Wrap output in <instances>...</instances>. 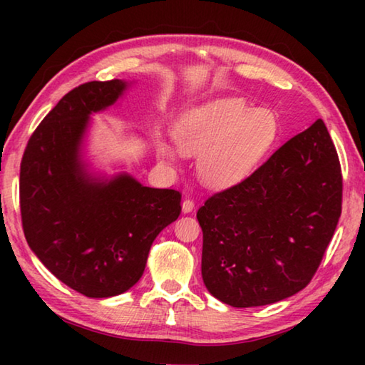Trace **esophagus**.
Instances as JSON below:
<instances>
[{"label":"esophagus","instance_id":"34e87169","mask_svg":"<svg viewBox=\"0 0 365 365\" xmlns=\"http://www.w3.org/2000/svg\"><path fill=\"white\" fill-rule=\"evenodd\" d=\"M193 207H195V202H193V200H190V197H187V200L182 202V211L185 214H188V212L193 211Z\"/></svg>","mask_w":365,"mask_h":365}]
</instances>
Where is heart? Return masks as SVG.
<instances>
[{"instance_id":"obj_1","label":"heart","mask_w":365,"mask_h":365,"mask_svg":"<svg viewBox=\"0 0 365 365\" xmlns=\"http://www.w3.org/2000/svg\"><path fill=\"white\" fill-rule=\"evenodd\" d=\"M274 113L252 109L238 100H224L196 109L177 122L178 151L197 158V174L209 187L227 188L250 177L279 140ZM158 156L174 159V151L158 140Z\"/></svg>"}]
</instances>
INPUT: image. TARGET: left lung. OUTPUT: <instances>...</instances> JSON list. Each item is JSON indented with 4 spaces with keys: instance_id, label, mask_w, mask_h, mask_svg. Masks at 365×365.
<instances>
[{
    "instance_id": "1",
    "label": "left lung",
    "mask_w": 365,
    "mask_h": 365,
    "mask_svg": "<svg viewBox=\"0 0 365 365\" xmlns=\"http://www.w3.org/2000/svg\"><path fill=\"white\" fill-rule=\"evenodd\" d=\"M341 196L338 154L319 119L200 207L209 293L228 306L255 307L301 292L335 233Z\"/></svg>"
}]
</instances>
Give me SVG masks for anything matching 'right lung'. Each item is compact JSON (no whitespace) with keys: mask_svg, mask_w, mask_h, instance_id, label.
<instances>
[{"mask_svg":"<svg viewBox=\"0 0 365 365\" xmlns=\"http://www.w3.org/2000/svg\"><path fill=\"white\" fill-rule=\"evenodd\" d=\"M127 82H88L69 91L36 127L21 163L26 240L54 277L88 298L130 289L150 248L180 215L182 195L143 187L128 174L91 175L82 159L90 115L114 104Z\"/></svg>","mask_w":365,"mask_h":365,"instance_id":"right-lung-1","label":"right lung"}]
</instances>
